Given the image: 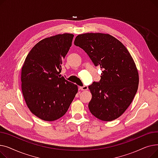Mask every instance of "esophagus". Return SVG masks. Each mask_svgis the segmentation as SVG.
<instances>
[{
	"mask_svg": "<svg viewBox=\"0 0 158 158\" xmlns=\"http://www.w3.org/2000/svg\"><path fill=\"white\" fill-rule=\"evenodd\" d=\"M79 89L81 90H88V87L86 86H79Z\"/></svg>",
	"mask_w": 158,
	"mask_h": 158,
	"instance_id": "1",
	"label": "esophagus"
}]
</instances>
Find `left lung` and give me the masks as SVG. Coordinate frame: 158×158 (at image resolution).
I'll return each mask as SVG.
<instances>
[{"label": "left lung", "mask_w": 158, "mask_h": 158, "mask_svg": "<svg viewBox=\"0 0 158 158\" xmlns=\"http://www.w3.org/2000/svg\"><path fill=\"white\" fill-rule=\"evenodd\" d=\"M74 45L83 49L102 73L99 82L88 86L92 99L89 110L102 121L117 119L127 109L137 92L139 76L126 47L108 34L85 33L76 36Z\"/></svg>", "instance_id": "left-lung-1"}]
</instances>
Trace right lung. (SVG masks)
I'll list each match as a JSON object with an SVG mask.
<instances>
[{"label": "right lung", "mask_w": 158, "mask_h": 158, "mask_svg": "<svg viewBox=\"0 0 158 158\" xmlns=\"http://www.w3.org/2000/svg\"><path fill=\"white\" fill-rule=\"evenodd\" d=\"M73 35L64 33L40 41L22 68V91L32 113L45 121L59 119L68 111L78 92L76 85L61 77L63 60Z\"/></svg>", "instance_id": "add662e5"}]
</instances>
